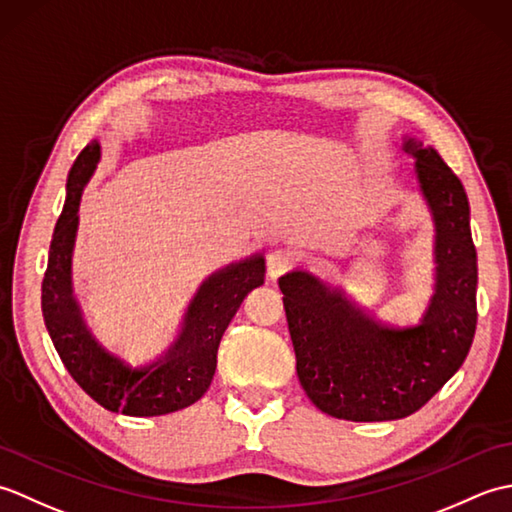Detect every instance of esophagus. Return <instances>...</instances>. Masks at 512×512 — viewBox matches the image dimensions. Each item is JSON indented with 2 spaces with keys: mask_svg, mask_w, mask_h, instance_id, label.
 I'll return each instance as SVG.
<instances>
[{
  "mask_svg": "<svg viewBox=\"0 0 512 512\" xmlns=\"http://www.w3.org/2000/svg\"><path fill=\"white\" fill-rule=\"evenodd\" d=\"M292 264H295V257H292V253H288V250H281V248L273 250V253H270L266 259L268 277L270 279L281 277L288 268H292Z\"/></svg>",
  "mask_w": 512,
  "mask_h": 512,
  "instance_id": "34e87169",
  "label": "esophagus"
}]
</instances>
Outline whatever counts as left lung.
I'll return each mask as SVG.
<instances>
[{
  "label": "left lung",
  "instance_id": "8db88e82",
  "mask_svg": "<svg viewBox=\"0 0 512 512\" xmlns=\"http://www.w3.org/2000/svg\"><path fill=\"white\" fill-rule=\"evenodd\" d=\"M402 151L413 158L436 228V281L420 323L387 328L303 270L279 279L301 387L332 418L411 416L458 372L475 336L477 253L469 198L436 149L405 136Z\"/></svg>",
  "mask_w": 512,
  "mask_h": 512
}]
</instances>
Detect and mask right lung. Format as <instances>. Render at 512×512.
Segmentation results:
<instances>
[{"label":"right lung","instance_id":"add662e5","mask_svg":"<svg viewBox=\"0 0 512 512\" xmlns=\"http://www.w3.org/2000/svg\"><path fill=\"white\" fill-rule=\"evenodd\" d=\"M99 160L101 143L92 140L68 173V193L54 226L41 284L43 321L65 369L101 407L136 418L165 416L193 405L209 389L222 334L248 292L264 284L266 262L257 253L206 277L189 301L176 339L167 350L147 365H129L96 341L72 288L79 204Z\"/></svg>","mask_w":512,"mask_h":512}]
</instances>
